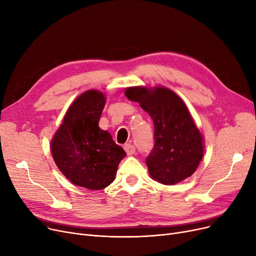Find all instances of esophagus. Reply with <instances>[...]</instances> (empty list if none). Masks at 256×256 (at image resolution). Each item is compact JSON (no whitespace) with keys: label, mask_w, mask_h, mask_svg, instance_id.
I'll return each instance as SVG.
<instances>
[{"label":"esophagus","mask_w":256,"mask_h":256,"mask_svg":"<svg viewBox=\"0 0 256 256\" xmlns=\"http://www.w3.org/2000/svg\"><path fill=\"white\" fill-rule=\"evenodd\" d=\"M124 147V150L126 152V154H128V156H132V154H134L136 152L135 146H134L132 143H126Z\"/></svg>","instance_id":"1"}]
</instances>
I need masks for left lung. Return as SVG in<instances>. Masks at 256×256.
Masks as SVG:
<instances>
[{"mask_svg":"<svg viewBox=\"0 0 256 256\" xmlns=\"http://www.w3.org/2000/svg\"><path fill=\"white\" fill-rule=\"evenodd\" d=\"M126 96L154 120V144L145 162L150 176L163 184L191 176L204 156V139L184 102L164 87L128 88Z\"/></svg>","mask_w":256,"mask_h":256,"instance_id":"8db88e82","label":"left lung"}]
</instances>
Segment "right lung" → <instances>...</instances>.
Segmentation results:
<instances>
[{
    "label": "right lung",
    "instance_id": "1",
    "mask_svg": "<svg viewBox=\"0 0 256 256\" xmlns=\"http://www.w3.org/2000/svg\"><path fill=\"white\" fill-rule=\"evenodd\" d=\"M104 96L88 90L67 110L50 143L54 160L74 184L100 190L115 180L120 160L126 156L106 130L98 126Z\"/></svg>",
    "mask_w": 256,
    "mask_h": 256
}]
</instances>
